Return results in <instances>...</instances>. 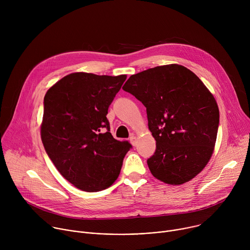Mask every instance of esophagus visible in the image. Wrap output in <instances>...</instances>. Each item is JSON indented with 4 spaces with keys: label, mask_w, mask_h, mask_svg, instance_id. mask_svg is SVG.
<instances>
[{
    "label": "esophagus",
    "mask_w": 250,
    "mask_h": 250,
    "mask_svg": "<svg viewBox=\"0 0 250 250\" xmlns=\"http://www.w3.org/2000/svg\"><path fill=\"white\" fill-rule=\"evenodd\" d=\"M129 140H130V144H131L133 146H136V142H137V140H136V137H135L133 134L129 137Z\"/></svg>",
    "instance_id": "1"
}]
</instances>
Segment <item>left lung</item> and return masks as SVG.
Masks as SVG:
<instances>
[{"label":"left lung","instance_id":"1","mask_svg":"<svg viewBox=\"0 0 250 250\" xmlns=\"http://www.w3.org/2000/svg\"><path fill=\"white\" fill-rule=\"evenodd\" d=\"M145 104L156 150L147 165L156 179L181 185L209 161L217 140V101L188 68L169 64L131 75L123 86Z\"/></svg>","mask_w":250,"mask_h":250}]
</instances>
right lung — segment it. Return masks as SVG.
<instances>
[{"label": "right lung", "instance_id": "right-lung-1", "mask_svg": "<svg viewBox=\"0 0 250 250\" xmlns=\"http://www.w3.org/2000/svg\"><path fill=\"white\" fill-rule=\"evenodd\" d=\"M126 75L71 73L44 96L41 135L59 173L76 188L98 192L118 179L131 147L110 132L108 109Z\"/></svg>", "mask_w": 250, "mask_h": 250}]
</instances>
